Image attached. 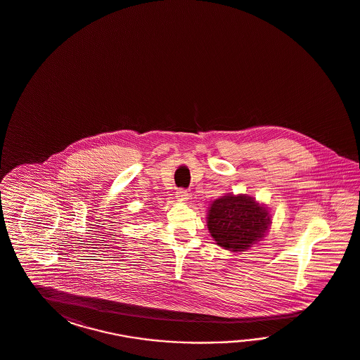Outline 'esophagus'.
<instances>
[{"label": "esophagus", "mask_w": 360, "mask_h": 360, "mask_svg": "<svg viewBox=\"0 0 360 360\" xmlns=\"http://www.w3.org/2000/svg\"><path fill=\"white\" fill-rule=\"evenodd\" d=\"M176 197H177L179 201H188L189 200V193L184 188H180L176 192Z\"/></svg>", "instance_id": "esophagus-1"}]
</instances>
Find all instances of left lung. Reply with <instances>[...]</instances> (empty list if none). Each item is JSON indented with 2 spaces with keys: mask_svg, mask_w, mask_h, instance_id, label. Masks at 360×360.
Here are the masks:
<instances>
[{
  "mask_svg": "<svg viewBox=\"0 0 360 360\" xmlns=\"http://www.w3.org/2000/svg\"><path fill=\"white\" fill-rule=\"evenodd\" d=\"M269 224L267 209L246 194H226L212 202L207 217L210 233L226 250H246L264 237Z\"/></svg>",
  "mask_w": 360,
  "mask_h": 360,
  "instance_id": "obj_1",
  "label": "left lung"
}]
</instances>
